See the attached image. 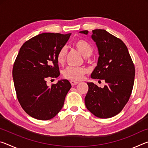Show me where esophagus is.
Listing matches in <instances>:
<instances>
[{
  "label": "esophagus",
  "mask_w": 148,
  "mask_h": 148,
  "mask_svg": "<svg viewBox=\"0 0 148 148\" xmlns=\"http://www.w3.org/2000/svg\"><path fill=\"white\" fill-rule=\"evenodd\" d=\"M70 82H71V84L72 86H75V85H76L79 83L78 82H76V81H73V80H71V81H70Z\"/></svg>",
  "instance_id": "obj_1"
}]
</instances>
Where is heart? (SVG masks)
Here are the masks:
<instances>
[{
	"mask_svg": "<svg viewBox=\"0 0 148 148\" xmlns=\"http://www.w3.org/2000/svg\"><path fill=\"white\" fill-rule=\"evenodd\" d=\"M74 46L84 57L91 56L93 52V47L92 45L84 40H78L74 42ZM67 55V48L65 46L62 47L59 50L57 55V61L59 64H63L66 60ZM88 72V69L85 66L74 67L68 66L63 71V76L65 78L79 81L82 79L84 74Z\"/></svg>",
	"mask_w": 148,
	"mask_h": 148,
	"instance_id": "obj_1",
	"label": "heart"
}]
</instances>
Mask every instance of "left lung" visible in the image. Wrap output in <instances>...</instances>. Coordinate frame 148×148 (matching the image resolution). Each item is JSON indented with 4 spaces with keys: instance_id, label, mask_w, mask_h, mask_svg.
<instances>
[{
    "instance_id": "8db88e82",
    "label": "left lung",
    "mask_w": 148,
    "mask_h": 148,
    "mask_svg": "<svg viewBox=\"0 0 148 148\" xmlns=\"http://www.w3.org/2000/svg\"><path fill=\"white\" fill-rule=\"evenodd\" d=\"M79 32L87 34L89 31ZM91 38L98 47L99 57L91 77L104 80L106 85L101 88L87 82L85 104L96 117L110 118L118 114L129 101L134 82V65L121 40L104 29L93 30Z\"/></svg>"
}]
</instances>
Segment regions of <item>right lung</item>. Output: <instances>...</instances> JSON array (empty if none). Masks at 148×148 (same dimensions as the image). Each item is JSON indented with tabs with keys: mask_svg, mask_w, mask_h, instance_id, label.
Instances as JSON below:
<instances>
[{
	"mask_svg": "<svg viewBox=\"0 0 148 148\" xmlns=\"http://www.w3.org/2000/svg\"><path fill=\"white\" fill-rule=\"evenodd\" d=\"M71 35L44 32L29 39L19 49L12 71L15 89L22 108L35 119L56 116L71 88L67 79L51 87L46 84L47 78L60 75L57 55Z\"/></svg>",
	"mask_w": 148,
	"mask_h": 148,
	"instance_id": "obj_1",
	"label": "right lung"
}]
</instances>
